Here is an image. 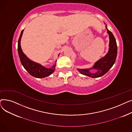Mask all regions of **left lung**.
I'll return each instance as SVG.
<instances>
[{"label":"left lung","mask_w":132,"mask_h":132,"mask_svg":"<svg viewBox=\"0 0 132 132\" xmlns=\"http://www.w3.org/2000/svg\"><path fill=\"white\" fill-rule=\"evenodd\" d=\"M105 28L107 29V32L109 34L110 38L109 52L104 57L97 61L92 68V69H95L97 70V72L96 73H92L90 72L89 70H90V68L78 69V70L81 74L93 78H99L106 74L114 64L117 54V45L116 40L112 32L108 29L106 25L105 26Z\"/></svg>","instance_id":"8db88e82"}]
</instances>
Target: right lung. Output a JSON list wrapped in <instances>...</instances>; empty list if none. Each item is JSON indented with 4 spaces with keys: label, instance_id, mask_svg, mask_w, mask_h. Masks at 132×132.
<instances>
[{
    "label": "right lung",
    "instance_id": "1",
    "mask_svg": "<svg viewBox=\"0 0 132 132\" xmlns=\"http://www.w3.org/2000/svg\"><path fill=\"white\" fill-rule=\"evenodd\" d=\"M23 30H22L21 32L18 44V54L21 62L25 68V70L32 77L36 78H44L48 77L54 71L55 64L51 68H47L38 63H36V62L30 60L26 57V55L23 53L20 45V41ZM55 62H56V61H55Z\"/></svg>",
    "mask_w": 132,
    "mask_h": 132
}]
</instances>
